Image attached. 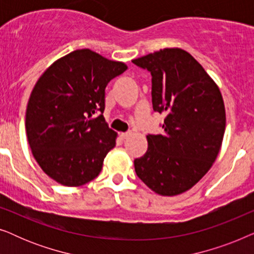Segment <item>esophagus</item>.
Wrapping results in <instances>:
<instances>
[{
  "mask_svg": "<svg viewBox=\"0 0 254 254\" xmlns=\"http://www.w3.org/2000/svg\"><path fill=\"white\" fill-rule=\"evenodd\" d=\"M130 135H131V133H130V131H127V133H121V134H120V137H121V138H123V140H125V138L129 137V136H130Z\"/></svg>",
  "mask_w": 254,
  "mask_h": 254,
  "instance_id": "34e87169",
  "label": "esophagus"
}]
</instances>
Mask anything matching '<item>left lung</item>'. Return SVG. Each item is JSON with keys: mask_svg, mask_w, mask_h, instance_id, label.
Wrapping results in <instances>:
<instances>
[{"mask_svg": "<svg viewBox=\"0 0 254 254\" xmlns=\"http://www.w3.org/2000/svg\"><path fill=\"white\" fill-rule=\"evenodd\" d=\"M133 64L150 71L152 107L166 116L164 133L147 136L148 150L134 161L135 172L159 195H178L217 157L225 130L223 98L202 65L180 48H164Z\"/></svg>", "mask_w": 254, "mask_h": 254, "instance_id": "obj_1", "label": "left lung"}]
</instances>
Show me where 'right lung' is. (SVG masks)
Wrapping results in <instances>:
<instances>
[{"label": "right lung", "instance_id": "1", "mask_svg": "<svg viewBox=\"0 0 254 254\" xmlns=\"http://www.w3.org/2000/svg\"><path fill=\"white\" fill-rule=\"evenodd\" d=\"M126 69L84 48L59 59L38 79L26 109L27 141L57 183L82 186L102 171L117 138L103 116L105 89Z\"/></svg>", "mask_w": 254, "mask_h": 254}]
</instances>
